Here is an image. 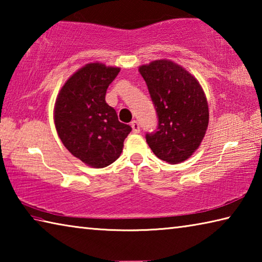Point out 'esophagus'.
Returning <instances> with one entry per match:
<instances>
[{
    "instance_id": "esophagus-1",
    "label": "esophagus",
    "mask_w": 262,
    "mask_h": 262,
    "mask_svg": "<svg viewBox=\"0 0 262 262\" xmlns=\"http://www.w3.org/2000/svg\"><path fill=\"white\" fill-rule=\"evenodd\" d=\"M132 128H133V132L135 133V134H139V133L141 132V128H140V123L137 122V121H132Z\"/></svg>"
}]
</instances>
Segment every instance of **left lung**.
Here are the masks:
<instances>
[{
	"label": "left lung",
	"instance_id": "left-lung-1",
	"mask_svg": "<svg viewBox=\"0 0 262 262\" xmlns=\"http://www.w3.org/2000/svg\"><path fill=\"white\" fill-rule=\"evenodd\" d=\"M157 113V128L145 134L150 149L162 161L178 164L199 148L209 112L200 84L180 66L167 60L140 67Z\"/></svg>",
	"mask_w": 262,
	"mask_h": 262
}]
</instances>
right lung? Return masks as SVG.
<instances>
[{"mask_svg":"<svg viewBox=\"0 0 262 262\" xmlns=\"http://www.w3.org/2000/svg\"><path fill=\"white\" fill-rule=\"evenodd\" d=\"M119 72L101 63L86 64L66 82L57 96L54 120L62 143L75 157L94 167L117 161L132 132L105 101L107 88Z\"/></svg>","mask_w":262,"mask_h":262,"instance_id":"obj_1","label":"right lung"}]
</instances>
